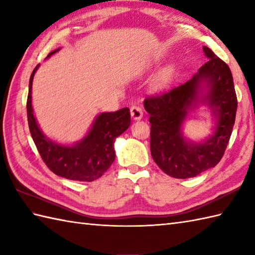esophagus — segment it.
<instances>
[{
  "instance_id": "1",
  "label": "esophagus",
  "mask_w": 255,
  "mask_h": 255,
  "mask_svg": "<svg viewBox=\"0 0 255 255\" xmlns=\"http://www.w3.org/2000/svg\"><path fill=\"white\" fill-rule=\"evenodd\" d=\"M130 115H131V118L133 119V121H139V119H141L142 115H143L141 107L136 106V105L131 106V108H130Z\"/></svg>"
}]
</instances>
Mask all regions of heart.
I'll return each instance as SVG.
<instances>
[{"instance_id":"b5f03b06","label":"heart","mask_w":255,"mask_h":255,"mask_svg":"<svg viewBox=\"0 0 255 255\" xmlns=\"http://www.w3.org/2000/svg\"><path fill=\"white\" fill-rule=\"evenodd\" d=\"M172 69H166L164 70V71H162L160 74L158 79H156V83H158L159 86H164L167 82H169L171 77H172Z\"/></svg>"}]
</instances>
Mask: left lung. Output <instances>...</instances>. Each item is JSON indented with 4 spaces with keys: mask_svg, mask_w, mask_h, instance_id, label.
Returning <instances> with one entry per match:
<instances>
[{
    "mask_svg": "<svg viewBox=\"0 0 255 255\" xmlns=\"http://www.w3.org/2000/svg\"><path fill=\"white\" fill-rule=\"evenodd\" d=\"M203 51L207 62L191 80L143 102L150 114L151 155L162 171L175 178L195 177L217 165L236 121L238 102L230 69L208 47ZM199 105L210 108L215 125L208 138L193 142L183 136L182 125Z\"/></svg>",
    "mask_w": 255,
    "mask_h": 255,
    "instance_id": "left-lung-1",
    "label": "left lung"
}]
</instances>
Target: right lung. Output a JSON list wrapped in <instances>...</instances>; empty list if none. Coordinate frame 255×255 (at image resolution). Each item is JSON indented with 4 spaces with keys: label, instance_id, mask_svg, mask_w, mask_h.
<instances>
[{
    "label": "right lung",
    "instance_id": "right-lung-1",
    "mask_svg": "<svg viewBox=\"0 0 255 255\" xmlns=\"http://www.w3.org/2000/svg\"><path fill=\"white\" fill-rule=\"evenodd\" d=\"M59 50L60 48L51 51L47 58ZM38 68L39 64L30 75L27 97V119L38 152L46 165L59 176L80 182L96 180L104 174L115 160V139L130 126L129 108L125 107L112 113H101L96 116L88 133L73 144L53 141L42 132L32 110V80Z\"/></svg>",
    "mask_w": 255,
    "mask_h": 255
}]
</instances>
